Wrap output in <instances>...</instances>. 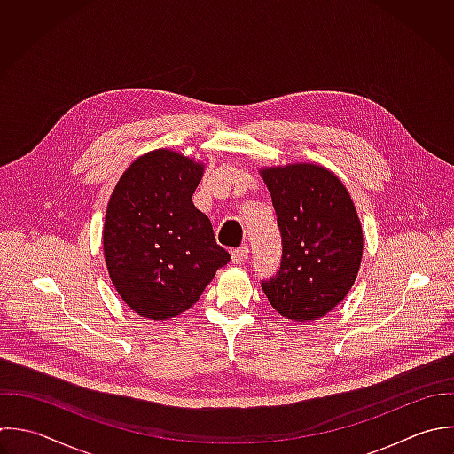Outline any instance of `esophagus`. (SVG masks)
<instances>
[{"label":"esophagus","mask_w":454,"mask_h":454,"mask_svg":"<svg viewBox=\"0 0 454 454\" xmlns=\"http://www.w3.org/2000/svg\"><path fill=\"white\" fill-rule=\"evenodd\" d=\"M247 256H249V247H247V246H242V247L231 251V262H233L235 265H244L246 260H247Z\"/></svg>","instance_id":"1"}]
</instances>
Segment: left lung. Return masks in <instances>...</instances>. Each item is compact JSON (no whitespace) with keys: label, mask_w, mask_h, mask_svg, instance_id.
Here are the masks:
<instances>
[{"label":"left lung","mask_w":454,"mask_h":454,"mask_svg":"<svg viewBox=\"0 0 454 454\" xmlns=\"http://www.w3.org/2000/svg\"><path fill=\"white\" fill-rule=\"evenodd\" d=\"M260 175L272 196L283 239L281 267L262 288L292 322L333 311L356 283L363 226L343 182L313 162L267 166Z\"/></svg>","instance_id":"left-lung-1"}]
</instances>
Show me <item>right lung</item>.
<instances>
[{
    "instance_id": "obj_1",
    "label": "right lung",
    "mask_w": 454,
    "mask_h": 454,
    "mask_svg": "<svg viewBox=\"0 0 454 454\" xmlns=\"http://www.w3.org/2000/svg\"><path fill=\"white\" fill-rule=\"evenodd\" d=\"M205 164L169 148L139 155L120 176L102 230L104 260L121 301L150 320L194 306L230 262L192 203Z\"/></svg>"
}]
</instances>
